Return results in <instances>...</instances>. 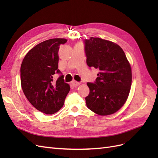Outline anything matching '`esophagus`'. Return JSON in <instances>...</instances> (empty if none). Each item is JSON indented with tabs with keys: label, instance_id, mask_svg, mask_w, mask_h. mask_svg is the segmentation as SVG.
Returning a JSON list of instances; mask_svg holds the SVG:
<instances>
[{
	"label": "esophagus",
	"instance_id": "1",
	"mask_svg": "<svg viewBox=\"0 0 158 158\" xmlns=\"http://www.w3.org/2000/svg\"><path fill=\"white\" fill-rule=\"evenodd\" d=\"M72 84H73V86L77 87L78 85H79L80 84V82H76V81H73V82H72Z\"/></svg>",
	"mask_w": 158,
	"mask_h": 158
}]
</instances>
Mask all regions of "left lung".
<instances>
[{
	"label": "left lung",
	"mask_w": 158,
	"mask_h": 158,
	"mask_svg": "<svg viewBox=\"0 0 158 158\" xmlns=\"http://www.w3.org/2000/svg\"><path fill=\"white\" fill-rule=\"evenodd\" d=\"M84 43L88 66L99 70L94 83H87L89 94L85 98L86 106L99 115L111 114L128 98L132 83L131 65L121 47L113 42L91 37Z\"/></svg>",
	"instance_id": "left-lung-1"
}]
</instances>
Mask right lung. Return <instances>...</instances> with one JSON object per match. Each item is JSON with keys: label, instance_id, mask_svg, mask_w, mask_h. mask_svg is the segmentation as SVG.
Here are the masks:
<instances>
[{"label": "right lung", "instance_id": "right-lung-1", "mask_svg": "<svg viewBox=\"0 0 158 158\" xmlns=\"http://www.w3.org/2000/svg\"><path fill=\"white\" fill-rule=\"evenodd\" d=\"M67 40L55 38L43 41L29 51L20 68L21 85L28 101L45 114L56 113L63 106L70 86L58 69L59 46ZM55 73L61 75L56 81Z\"/></svg>", "mask_w": 158, "mask_h": 158}]
</instances>
